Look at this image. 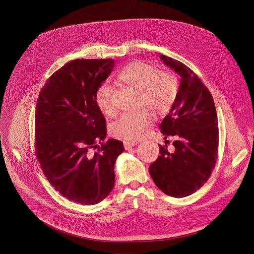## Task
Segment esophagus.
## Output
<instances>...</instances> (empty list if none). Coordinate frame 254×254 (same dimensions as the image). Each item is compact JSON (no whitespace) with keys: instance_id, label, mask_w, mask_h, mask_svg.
<instances>
[{"instance_id":"esophagus-1","label":"esophagus","mask_w":254,"mask_h":254,"mask_svg":"<svg viewBox=\"0 0 254 254\" xmlns=\"http://www.w3.org/2000/svg\"><path fill=\"white\" fill-rule=\"evenodd\" d=\"M139 143L135 142V141H124L123 142V145H124L125 149H130L131 147H133V146H135V145H137Z\"/></svg>"}]
</instances>
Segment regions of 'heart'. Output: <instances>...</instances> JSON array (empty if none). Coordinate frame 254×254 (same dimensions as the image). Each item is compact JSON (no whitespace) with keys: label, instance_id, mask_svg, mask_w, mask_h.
<instances>
[{"label":"heart","instance_id":"obj_1","mask_svg":"<svg viewBox=\"0 0 254 254\" xmlns=\"http://www.w3.org/2000/svg\"><path fill=\"white\" fill-rule=\"evenodd\" d=\"M120 83L139 93L138 107L151 110L156 115L166 114L174 104L178 85L177 79L171 72L158 70L145 62L137 61L123 67L117 75ZM112 89L104 83L95 92V103L105 115H111ZM146 109L127 112L120 115L110 126V133L125 140H137L152 121V115Z\"/></svg>","mask_w":254,"mask_h":254}]
</instances>
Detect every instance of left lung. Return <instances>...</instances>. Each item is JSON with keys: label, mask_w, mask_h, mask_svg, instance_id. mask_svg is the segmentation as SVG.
<instances>
[{"label": "left lung", "mask_w": 254, "mask_h": 254, "mask_svg": "<svg viewBox=\"0 0 254 254\" xmlns=\"http://www.w3.org/2000/svg\"><path fill=\"white\" fill-rule=\"evenodd\" d=\"M165 65L180 75L176 100L159 128L166 140L173 136L175 149L159 145L157 159L149 174L167 195L185 197L204 185L217 158L218 120L213 98L190 68L172 58L160 55Z\"/></svg>", "instance_id": "left-lung-1"}]
</instances>
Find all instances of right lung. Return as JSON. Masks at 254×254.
<instances>
[{
  "instance_id": "add662e5",
  "label": "right lung",
  "mask_w": 254,
  "mask_h": 254,
  "mask_svg": "<svg viewBox=\"0 0 254 254\" xmlns=\"http://www.w3.org/2000/svg\"><path fill=\"white\" fill-rule=\"evenodd\" d=\"M114 65L112 59L71 61L48 79L37 100L40 166L63 196L81 204H97L109 195L115 161L124 150L120 141L102 143L107 137L106 118L95 103L96 90Z\"/></svg>"
}]
</instances>
